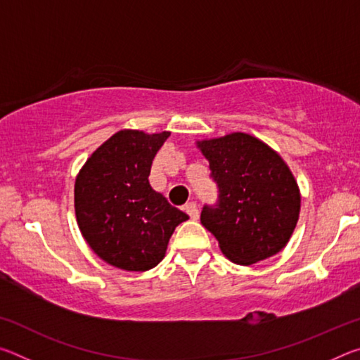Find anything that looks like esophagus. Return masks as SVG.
Segmentation results:
<instances>
[{
  "label": "esophagus",
  "instance_id": "obj_1",
  "mask_svg": "<svg viewBox=\"0 0 360 360\" xmlns=\"http://www.w3.org/2000/svg\"><path fill=\"white\" fill-rule=\"evenodd\" d=\"M184 210H186V212L188 216H191V219H198V214H200V211H198V206H197V203H193V202H191V203H187L186 206H184Z\"/></svg>",
  "mask_w": 360,
  "mask_h": 360
}]
</instances>
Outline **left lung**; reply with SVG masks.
Segmentation results:
<instances>
[{
	"mask_svg": "<svg viewBox=\"0 0 360 360\" xmlns=\"http://www.w3.org/2000/svg\"><path fill=\"white\" fill-rule=\"evenodd\" d=\"M219 188L216 205H205L203 227L222 254L252 265L288 245L300 214V191L285 162L248 133L197 141Z\"/></svg>",
	"mask_w": 360,
	"mask_h": 360,
	"instance_id": "left-lung-1",
	"label": "left lung"
}]
</instances>
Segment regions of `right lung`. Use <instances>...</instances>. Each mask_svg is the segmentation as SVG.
Segmentation results:
<instances>
[{"instance_id": "right-lung-1", "label": "right lung", "mask_w": 360, "mask_h": 360, "mask_svg": "<svg viewBox=\"0 0 360 360\" xmlns=\"http://www.w3.org/2000/svg\"><path fill=\"white\" fill-rule=\"evenodd\" d=\"M169 131L120 130L79 172L75 210L79 230L101 260L146 271L165 257L174 229L188 219L149 184L152 160Z\"/></svg>"}]
</instances>
